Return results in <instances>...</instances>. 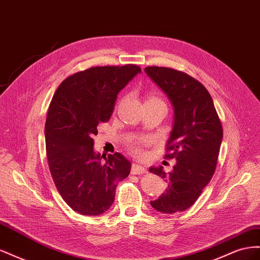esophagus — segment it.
Masks as SVG:
<instances>
[{
	"instance_id": "34e87169",
	"label": "esophagus",
	"mask_w": 260,
	"mask_h": 260,
	"mask_svg": "<svg viewBox=\"0 0 260 260\" xmlns=\"http://www.w3.org/2000/svg\"><path fill=\"white\" fill-rule=\"evenodd\" d=\"M146 172V168H144L143 166H140V165L133 164L132 168H131V174L132 175H143Z\"/></svg>"
}]
</instances>
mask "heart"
Wrapping results in <instances>:
<instances>
[{"label": "heart", "mask_w": 260, "mask_h": 260, "mask_svg": "<svg viewBox=\"0 0 260 260\" xmlns=\"http://www.w3.org/2000/svg\"><path fill=\"white\" fill-rule=\"evenodd\" d=\"M144 142H145V141H137V142L131 143L129 145L130 151L135 155H137V156H143L145 154L144 153V149H143V143Z\"/></svg>", "instance_id": "obj_1"}]
</instances>
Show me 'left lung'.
I'll use <instances>...</instances> for the list:
<instances>
[{"instance_id": "1", "label": "left lung", "mask_w": 260, "mask_h": 260, "mask_svg": "<svg viewBox=\"0 0 260 260\" xmlns=\"http://www.w3.org/2000/svg\"><path fill=\"white\" fill-rule=\"evenodd\" d=\"M144 70L167 94L175 113L165 158L177 162L168 175L161 166L149 168L168 181L166 192L151 205L164 214H175L190 208L214 176L223 130L210 94L200 81L168 67Z\"/></svg>"}]
</instances>
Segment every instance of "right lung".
<instances>
[{
  "mask_svg": "<svg viewBox=\"0 0 260 260\" xmlns=\"http://www.w3.org/2000/svg\"><path fill=\"white\" fill-rule=\"evenodd\" d=\"M139 73L132 64L91 67L66 78L51 101L45 122L49 168L62 200L81 215L105 212L118 182L130 174L131 162L119 153L102 160L93 136L111 118L118 93Z\"/></svg>",
  "mask_w": 260,
  "mask_h": 260,
  "instance_id": "add662e5",
  "label": "right lung"
}]
</instances>
